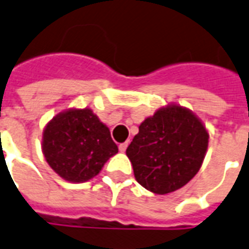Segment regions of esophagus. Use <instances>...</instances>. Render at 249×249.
I'll use <instances>...</instances> for the list:
<instances>
[{
    "label": "esophagus",
    "instance_id": "obj_1",
    "mask_svg": "<svg viewBox=\"0 0 249 249\" xmlns=\"http://www.w3.org/2000/svg\"><path fill=\"white\" fill-rule=\"evenodd\" d=\"M127 145H128V143H127V142H124V143H121V144H119V151H121V152H124L127 148Z\"/></svg>",
    "mask_w": 249,
    "mask_h": 249
}]
</instances>
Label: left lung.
<instances>
[{"instance_id": "left-lung-1", "label": "left lung", "mask_w": 249, "mask_h": 249, "mask_svg": "<svg viewBox=\"0 0 249 249\" xmlns=\"http://www.w3.org/2000/svg\"><path fill=\"white\" fill-rule=\"evenodd\" d=\"M209 144V134L190 110L169 105L139 126L126 155L136 181L155 194L182 188L197 175Z\"/></svg>"}]
</instances>
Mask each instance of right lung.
I'll use <instances>...</instances> for the list:
<instances>
[{
  "instance_id": "1",
  "label": "right lung",
  "mask_w": 249,
  "mask_h": 249,
  "mask_svg": "<svg viewBox=\"0 0 249 249\" xmlns=\"http://www.w3.org/2000/svg\"><path fill=\"white\" fill-rule=\"evenodd\" d=\"M42 148L50 167L71 182L93 178L118 152L109 128L90 109L57 114L44 128Z\"/></svg>"
}]
</instances>
